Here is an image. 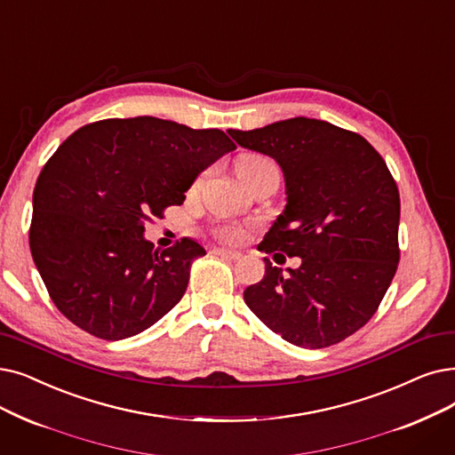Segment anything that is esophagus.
<instances>
[{
    "mask_svg": "<svg viewBox=\"0 0 455 455\" xmlns=\"http://www.w3.org/2000/svg\"><path fill=\"white\" fill-rule=\"evenodd\" d=\"M213 254H220V256H223V259H230V260H238L242 256V252L232 251V249H225V247H215Z\"/></svg>",
    "mask_w": 455,
    "mask_h": 455,
    "instance_id": "1",
    "label": "esophagus"
}]
</instances>
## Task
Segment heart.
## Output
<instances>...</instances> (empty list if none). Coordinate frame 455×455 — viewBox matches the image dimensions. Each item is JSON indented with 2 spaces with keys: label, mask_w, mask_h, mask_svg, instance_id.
Here are the masks:
<instances>
[{
  "label": "heart",
  "mask_w": 455,
  "mask_h": 455,
  "mask_svg": "<svg viewBox=\"0 0 455 455\" xmlns=\"http://www.w3.org/2000/svg\"><path fill=\"white\" fill-rule=\"evenodd\" d=\"M269 165H273V164L269 160H266V157L256 156V154H249V156H242L240 160L235 162V172H238L240 179L245 182L247 179H251L252 174H256V172L262 171L264 167H269ZM201 182H203V179L196 180L195 188L199 186ZM217 235H220V238H223V240H227V242H238L243 235V230L238 225H223V227L217 228Z\"/></svg>",
  "instance_id": "1"
}]
</instances>
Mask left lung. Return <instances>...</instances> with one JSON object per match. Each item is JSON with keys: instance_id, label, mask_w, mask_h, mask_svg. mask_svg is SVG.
Instances as JSON below:
<instances>
[{"instance_id": "left-lung-1", "label": "left lung", "mask_w": 455, "mask_h": 455, "mask_svg": "<svg viewBox=\"0 0 455 455\" xmlns=\"http://www.w3.org/2000/svg\"><path fill=\"white\" fill-rule=\"evenodd\" d=\"M228 133L284 172V212L259 249L301 259L288 273L264 259L247 307L290 344L342 342L378 310L400 262V193L385 160L363 135L318 118Z\"/></svg>"}]
</instances>
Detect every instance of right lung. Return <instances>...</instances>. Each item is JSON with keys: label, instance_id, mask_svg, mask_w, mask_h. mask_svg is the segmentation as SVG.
<instances>
[{"label": "right lung", "instance_id": "right-lung-1", "mask_svg": "<svg viewBox=\"0 0 455 455\" xmlns=\"http://www.w3.org/2000/svg\"><path fill=\"white\" fill-rule=\"evenodd\" d=\"M235 145L221 130L156 116L76 130L38 174L29 247L52 301L102 340L140 334L182 299L203 245L145 240V223L186 201L196 176Z\"/></svg>", "mask_w": 455, "mask_h": 455}]
</instances>
